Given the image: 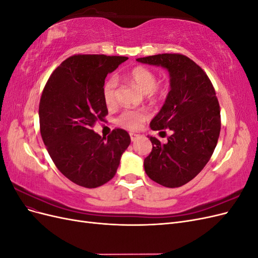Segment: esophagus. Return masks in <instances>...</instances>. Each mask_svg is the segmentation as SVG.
Wrapping results in <instances>:
<instances>
[{"mask_svg":"<svg viewBox=\"0 0 258 258\" xmlns=\"http://www.w3.org/2000/svg\"><path fill=\"white\" fill-rule=\"evenodd\" d=\"M140 138V135H136V134H130V139H131V141L132 142H135L137 139H139Z\"/></svg>","mask_w":258,"mask_h":258,"instance_id":"obj_1","label":"esophagus"}]
</instances>
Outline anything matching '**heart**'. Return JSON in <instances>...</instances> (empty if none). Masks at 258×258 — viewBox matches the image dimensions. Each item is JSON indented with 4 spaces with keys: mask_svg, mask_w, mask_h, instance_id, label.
<instances>
[{
    "mask_svg": "<svg viewBox=\"0 0 258 258\" xmlns=\"http://www.w3.org/2000/svg\"><path fill=\"white\" fill-rule=\"evenodd\" d=\"M124 79L135 85L138 89L146 93L150 100H158L166 95V89L157 86V76L145 67H136L124 74ZM116 87L117 81L115 77L108 79L103 85V99L107 106L116 104ZM147 119V113L142 110H124L116 118V123L119 127L127 129H139Z\"/></svg>",
    "mask_w": 258,
    "mask_h": 258,
    "instance_id": "b5f03b06",
    "label": "heart"
}]
</instances>
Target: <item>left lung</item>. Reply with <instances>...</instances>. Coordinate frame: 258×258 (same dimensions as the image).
Instances as JSON below:
<instances>
[{
	"label": "left lung",
	"mask_w": 258,
	"mask_h": 258,
	"mask_svg": "<svg viewBox=\"0 0 258 258\" xmlns=\"http://www.w3.org/2000/svg\"><path fill=\"white\" fill-rule=\"evenodd\" d=\"M141 63L162 67L170 74V91L151 129L170 130L166 143L151 137L145 172L169 188L196 176L212 156L221 131V111L212 83L197 63L181 53L138 58Z\"/></svg>",
	"instance_id": "obj_1"
}]
</instances>
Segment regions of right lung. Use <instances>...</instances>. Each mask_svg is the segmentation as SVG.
I'll return each mask as SVG.
<instances>
[{
  "instance_id": "right-lung-1",
  "label": "right lung",
  "mask_w": 258,
  "mask_h": 258,
  "mask_svg": "<svg viewBox=\"0 0 258 258\" xmlns=\"http://www.w3.org/2000/svg\"><path fill=\"white\" fill-rule=\"evenodd\" d=\"M127 57L75 54L54 70L38 107L43 142L60 172L73 183L96 188L112 179L131 140L123 129L106 138L92 130L104 120L103 85Z\"/></svg>"
}]
</instances>
